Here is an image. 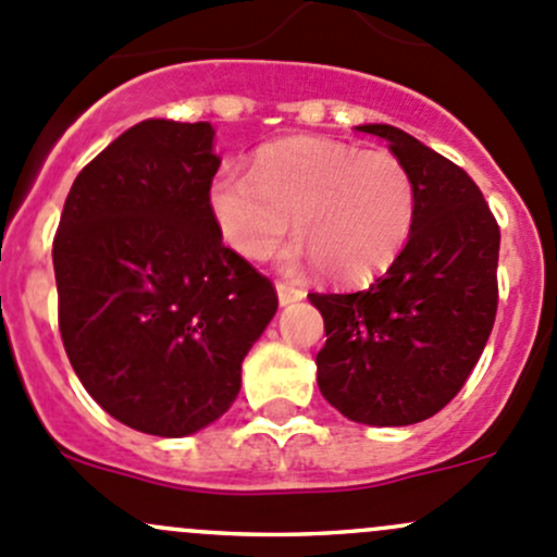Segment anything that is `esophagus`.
<instances>
[{"mask_svg":"<svg viewBox=\"0 0 557 557\" xmlns=\"http://www.w3.org/2000/svg\"><path fill=\"white\" fill-rule=\"evenodd\" d=\"M277 296H280V305H294V301L305 299V288H296L290 283H277Z\"/></svg>","mask_w":557,"mask_h":557,"instance_id":"esophagus-1","label":"esophagus"}]
</instances>
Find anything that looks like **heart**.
<instances>
[{
	"label": "heart",
	"instance_id": "1",
	"mask_svg": "<svg viewBox=\"0 0 557 557\" xmlns=\"http://www.w3.org/2000/svg\"><path fill=\"white\" fill-rule=\"evenodd\" d=\"M207 207L223 243L250 261L277 252L294 218L301 245L290 258L356 283L401 256L418 221V185L391 150L290 139L263 148L252 172H218Z\"/></svg>",
	"mask_w": 557,
	"mask_h": 557
}]
</instances>
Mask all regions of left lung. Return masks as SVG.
<instances>
[{
    "label": "left lung",
    "mask_w": 557,
    "mask_h": 557,
    "mask_svg": "<svg viewBox=\"0 0 557 557\" xmlns=\"http://www.w3.org/2000/svg\"><path fill=\"white\" fill-rule=\"evenodd\" d=\"M383 137L418 185V221L383 277L356 294H310L323 314L318 385L367 425H412L453 401L493 331L502 232L458 164L385 123Z\"/></svg>",
    "instance_id": "obj_1"
}]
</instances>
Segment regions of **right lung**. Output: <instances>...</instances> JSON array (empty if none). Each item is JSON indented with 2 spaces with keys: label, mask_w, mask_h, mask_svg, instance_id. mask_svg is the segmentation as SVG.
<instances>
[{
  "label": "right lung",
  "mask_w": 557,
  "mask_h": 557,
  "mask_svg": "<svg viewBox=\"0 0 557 557\" xmlns=\"http://www.w3.org/2000/svg\"><path fill=\"white\" fill-rule=\"evenodd\" d=\"M212 137L205 121L123 132L75 177L53 237L72 369L143 434L188 436L221 418L277 312L272 280L212 223Z\"/></svg>",
  "instance_id": "obj_1"
}]
</instances>
